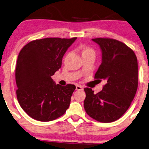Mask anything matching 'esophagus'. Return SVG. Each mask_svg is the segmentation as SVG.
<instances>
[{"mask_svg": "<svg viewBox=\"0 0 149 149\" xmlns=\"http://www.w3.org/2000/svg\"><path fill=\"white\" fill-rule=\"evenodd\" d=\"M76 90L77 91H82V90H83V87L82 86L76 85Z\"/></svg>", "mask_w": 149, "mask_h": 149, "instance_id": "esophagus-1", "label": "esophagus"}]
</instances>
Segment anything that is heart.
Masks as SVG:
<instances>
[{
	"instance_id": "obj_1",
	"label": "heart",
	"mask_w": 149,
	"mask_h": 149,
	"mask_svg": "<svg viewBox=\"0 0 149 149\" xmlns=\"http://www.w3.org/2000/svg\"><path fill=\"white\" fill-rule=\"evenodd\" d=\"M80 50H81V53H82V56L85 55V54H89V53H93L94 54L93 49L86 46H82V47L80 48Z\"/></svg>"
}]
</instances>
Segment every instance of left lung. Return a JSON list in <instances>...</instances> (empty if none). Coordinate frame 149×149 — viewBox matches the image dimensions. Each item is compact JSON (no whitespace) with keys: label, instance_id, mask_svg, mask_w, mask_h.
<instances>
[{"label":"left lung","instance_id":"8db88e82","mask_svg":"<svg viewBox=\"0 0 149 149\" xmlns=\"http://www.w3.org/2000/svg\"><path fill=\"white\" fill-rule=\"evenodd\" d=\"M102 51V63L95 79L107 80L101 91L84 88V107L93 119L108 123L118 120L129 108L138 85L137 60L125 43L108 38L92 39Z\"/></svg>","mask_w":149,"mask_h":149}]
</instances>
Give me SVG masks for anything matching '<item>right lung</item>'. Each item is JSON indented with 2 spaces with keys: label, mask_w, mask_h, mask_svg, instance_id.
<instances>
[{
  "label": "right lung",
  "mask_w": 149,
  "mask_h": 149,
  "mask_svg": "<svg viewBox=\"0 0 149 149\" xmlns=\"http://www.w3.org/2000/svg\"><path fill=\"white\" fill-rule=\"evenodd\" d=\"M76 38L35 40L26 45L18 54L17 99L21 108L33 119L52 121L69 108L76 86L56 84L52 76L61 67L63 56Z\"/></svg>",
  "instance_id": "1"
}]
</instances>
